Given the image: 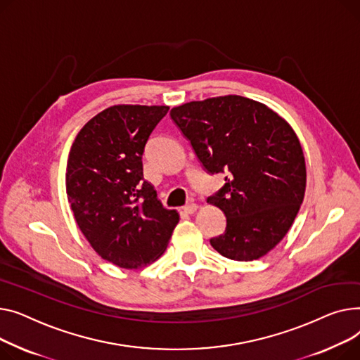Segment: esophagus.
Returning <instances> with one entry per match:
<instances>
[{
	"label": "esophagus",
	"instance_id": "1",
	"mask_svg": "<svg viewBox=\"0 0 360 360\" xmlns=\"http://www.w3.org/2000/svg\"><path fill=\"white\" fill-rule=\"evenodd\" d=\"M196 209H198V205L195 202H190V203L183 206V212L187 214V215H192V214L196 212Z\"/></svg>",
	"mask_w": 360,
	"mask_h": 360
}]
</instances>
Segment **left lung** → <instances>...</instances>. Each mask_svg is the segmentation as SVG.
I'll return each mask as SVG.
<instances>
[{
	"mask_svg": "<svg viewBox=\"0 0 360 360\" xmlns=\"http://www.w3.org/2000/svg\"><path fill=\"white\" fill-rule=\"evenodd\" d=\"M170 116L205 172L225 174V184L207 198L226 218L225 232L210 245L237 262L267 255L304 200L307 168L297 134L267 105L241 96L190 101Z\"/></svg>",
	"mask_w": 360,
	"mask_h": 360,
	"instance_id": "obj_1",
	"label": "left lung"
}]
</instances>
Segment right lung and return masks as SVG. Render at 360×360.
<instances>
[{
    "mask_svg": "<svg viewBox=\"0 0 360 360\" xmlns=\"http://www.w3.org/2000/svg\"><path fill=\"white\" fill-rule=\"evenodd\" d=\"M167 105L119 104L78 132L67 164V195L77 225L97 255L138 269L158 259L179 222L143 180L142 155Z\"/></svg>",
    "mask_w": 360,
    "mask_h": 360,
    "instance_id": "right-lung-1",
    "label": "right lung"
}]
</instances>
